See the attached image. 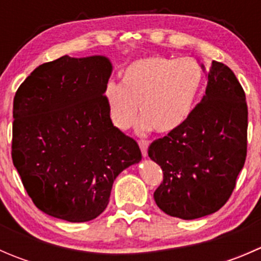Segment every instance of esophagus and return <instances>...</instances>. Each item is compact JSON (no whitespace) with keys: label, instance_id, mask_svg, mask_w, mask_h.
<instances>
[{"label":"esophagus","instance_id":"34e87169","mask_svg":"<svg viewBox=\"0 0 261 261\" xmlns=\"http://www.w3.org/2000/svg\"><path fill=\"white\" fill-rule=\"evenodd\" d=\"M139 146L141 149L143 156H147V147H149V141L147 140H139Z\"/></svg>","mask_w":261,"mask_h":261}]
</instances>
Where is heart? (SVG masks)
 <instances>
[{
	"mask_svg": "<svg viewBox=\"0 0 261 261\" xmlns=\"http://www.w3.org/2000/svg\"><path fill=\"white\" fill-rule=\"evenodd\" d=\"M203 69L192 58L152 55L131 63L121 84L105 88L112 122L127 128L138 118V107L145 127L158 134H172L187 123L203 86Z\"/></svg>",
	"mask_w": 261,
	"mask_h": 261,
	"instance_id": "heart-1",
	"label": "heart"
}]
</instances>
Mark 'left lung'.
Wrapping results in <instances>:
<instances>
[{"mask_svg": "<svg viewBox=\"0 0 261 261\" xmlns=\"http://www.w3.org/2000/svg\"><path fill=\"white\" fill-rule=\"evenodd\" d=\"M246 149L245 92L232 70L213 60L206 94L186 125L152 141L147 150L163 170L155 203L181 220L218 211L232 194Z\"/></svg>", "mask_w": 261, "mask_h": 261, "instance_id": "1", "label": "left lung"}]
</instances>
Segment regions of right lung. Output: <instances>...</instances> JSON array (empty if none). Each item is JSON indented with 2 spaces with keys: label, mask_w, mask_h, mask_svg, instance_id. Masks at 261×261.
<instances>
[{
  "label": "right lung",
  "mask_w": 261,
  "mask_h": 261,
  "mask_svg": "<svg viewBox=\"0 0 261 261\" xmlns=\"http://www.w3.org/2000/svg\"><path fill=\"white\" fill-rule=\"evenodd\" d=\"M111 73L106 57L64 55L39 65L15 94L12 162L46 215L93 220L106 210L116 177L141 160L138 143L110 117Z\"/></svg>",
  "instance_id": "right-lung-1"
}]
</instances>
